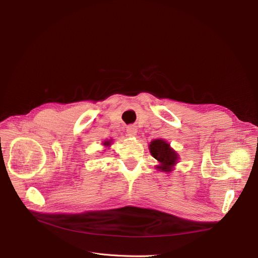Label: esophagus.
<instances>
[{"label":"esophagus","instance_id":"obj_1","mask_svg":"<svg viewBox=\"0 0 258 258\" xmlns=\"http://www.w3.org/2000/svg\"><path fill=\"white\" fill-rule=\"evenodd\" d=\"M126 131H127V134H128L129 137H135L138 134V129H137L136 126H134V124H131V126H128Z\"/></svg>","mask_w":258,"mask_h":258}]
</instances>
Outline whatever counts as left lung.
I'll list each match as a JSON object with an SVG mask.
<instances>
[{
  "label": "left lung",
  "mask_w": 258,
  "mask_h": 258,
  "mask_svg": "<svg viewBox=\"0 0 258 258\" xmlns=\"http://www.w3.org/2000/svg\"><path fill=\"white\" fill-rule=\"evenodd\" d=\"M148 148H150L151 155L158 161V165L155 166L158 171L169 173L174 169L179 157L167 141L163 139L153 140L148 145Z\"/></svg>",
  "instance_id": "8db88e82"
}]
</instances>
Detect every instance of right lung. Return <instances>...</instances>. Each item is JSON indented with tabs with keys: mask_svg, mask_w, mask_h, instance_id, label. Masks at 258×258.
I'll use <instances>...</instances> for the list:
<instances>
[{
	"mask_svg": "<svg viewBox=\"0 0 258 258\" xmlns=\"http://www.w3.org/2000/svg\"><path fill=\"white\" fill-rule=\"evenodd\" d=\"M112 142H113V140H107V141H104L103 143H102V145L104 146V147H110L111 146V144H112Z\"/></svg>",
	"mask_w": 258,
	"mask_h": 258,
	"instance_id": "right-lung-1",
	"label": "right lung"
}]
</instances>
